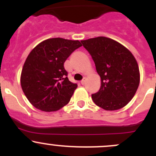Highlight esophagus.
I'll use <instances>...</instances> for the list:
<instances>
[{"instance_id": "1", "label": "esophagus", "mask_w": 156, "mask_h": 156, "mask_svg": "<svg viewBox=\"0 0 156 156\" xmlns=\"http://www.w3.org/2000/svg\"><path fill=\"white\" fill-rule=\"evenodd\" d=\"M84 83H85V78H84V79H83L82 81H81V84H82V85H84Z\"/></svg>"}]
</instances>
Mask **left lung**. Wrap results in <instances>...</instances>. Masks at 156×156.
I'll return each instance as SVG.
<instances>
[{"label": "left lung", "instance_id": "obj_1", "mask_svg": "<svg viewBox=\"0 0 156 156\" xmlns=\"http://www.w3.org/2000/svg\"><path fill=\"white\" fill-rule=\"evenodd\" d=\"M89 52L101 78V86L92 100L108 111L125 106L135 95L140 84L137 62L131 52L116 41L97 37L81 41Z\"/></svg>", "mask_w": 156, "mask_h": 156}]
</instances>
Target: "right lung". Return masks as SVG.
Segmentation results:
<instances>
[{"instance_id":"1","label":"right lung","mask_w":156,"mask_h":156,"mask_svg":"<svg viewBox=\"0 0 156 156\" xmlns=\"http://www.w3.org/2000/svg\"><path fill=\"white\" fill-rule=\"evenodd\" d=\"M82 46L79 41L61 37L41 42L29 54L20 78L21 87L36 108L54 112L67 104L78 85L69 80L64 62Z\"/></svg>"}]
</instances>
